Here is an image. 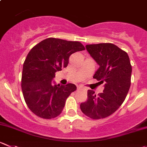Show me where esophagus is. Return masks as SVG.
Wrapping results in <instances>:
<instances>
[{
    "label": "esophagus",
    "instance_id": "obj_1",
    "mask_svg": "<svg viewBox=\"0 0 147 147\" xmlns=\"http://www.w3.org/2000/svg\"><path fill=\"white\" fill-rule=\"evenodd\" d=\"M78 90H85V91H87V88H81V87H79V88H78Z\"/></svg>",
    "mask_w": 147,
    "mask_h": 147
}]
</instances>
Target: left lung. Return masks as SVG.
Returning <instances> with one entry per match:
<instances>
[{
  "mask_svg": "<svg viewBox=\"0 0 147 147\" xmlns=\"http://www.w3.org/2000/svg\"><path fill=\"white\" fill-rule=\"evenodd\" d=\"M87 51L99 65L93 78L104 84L98 95L88 90V100L80 104L82 113L92 119L108 117L121 105L131 85L132 68L129 55L111 43L88 45Z\"/></svg>",
  "mask_w": 147,
  "mask_h": 147,
  "instance_id": "1",
  "label": "left lung"
}]
</instances>
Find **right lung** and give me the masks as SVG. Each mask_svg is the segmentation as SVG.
Segmentation results:
<instances>
[{
	"label": "right lung",
	"mask_w": 147,
	"mask_h": 147,
	"mask_svg": "<svg viewBox=\"0 0 147 147\" xmlns=\"http://www.w3.org/2000/svg\"><path fill=\"white\" fill-rule=\"evenodd\" d=\"M85 50L79 42L48 38L30 50L23 65L21 88L26 103L39 117L54 119L62 113L75 85L53 84L55 72L67 66L72 54Z\"/></svg>",
	"instance_id": "add662e5"
}]
</instances>
